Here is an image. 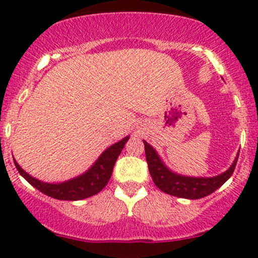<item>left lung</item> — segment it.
I'll return each instance as SVG.
<instances>
[{
	"instance_id": "8db88e82",
	"label": "left lung",
	"mask_w": 258,
	"mask_h": 258,
	"mask_svg": "<svg viewBox=\"0 0 258 258\" xmlns=\"http://www.w3.org/2000/svg\"><path fill=\"white\" fill-rule=\"evenodd\" d=\"M144 144L148 171H150L151 177H152L156 186H157L162 192L172 195V196L181 197V199H202V197L209 196L210 194H212L216 189L220 188V187L232 176L238 158L236 157L235 162L232 163V166H231L225 173H222V175L220 176H216V177H186V176H179L171 172V171L163 165L162 161L160 160V157L157 156L156 151L146 141Z\"/></svg>"
}]
</instances>
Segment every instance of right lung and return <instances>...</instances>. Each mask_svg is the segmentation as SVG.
<instances>
[{
  "label": "right lung",
  "instance_id": "obj_1",
  "mask_svg": "<svg viewBox=\"0 0 258 258\" xmlns=\"http://www.w3.org/2000/svg\"><path fill=\"white\" fill-rule=\"evenodd\" d=\"M127 141H128V137H124L123 140L111 146L101 155V157L96 161L95 165L87 172L74 179L62 182V183H46V182L38 181V179L33 178L32 176L26 173L16 161H15V166H16L20 175L27 179L33 187H36L42 194L53 197L56 200L79 201V200L87 199V197L98 194L107 184L111 175H112L113 166L116 163L117 157L119 156Z\"/></svg>",
  "mask_w": 258,
  "mask_h": 258
}]
</instances>
